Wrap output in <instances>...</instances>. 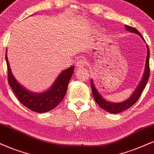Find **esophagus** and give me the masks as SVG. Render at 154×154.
<instances>
[{"mask_svg": "<svg viewBox=\"0 0 154 154\" xmlns=\"http://www.w3.org/2000/svg\"><path fill=\"white\" fill-rule=\"evenodd\" d=\"M76 66H77V68L79 69V68H82L84 67H85V66H86V63L83 61H79L76 63Z\"/></svg>", "mask_w": 154, "mask_h": 154, "instance_id": "esophagus-1", "label": "esophagus"}]
</instances>
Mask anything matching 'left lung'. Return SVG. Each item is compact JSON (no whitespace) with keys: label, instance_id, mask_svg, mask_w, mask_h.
Segmentation results:
<instances>
[{"label":"left lung","instance_id":"obj_1","mask_svg":"<svg viewBox=\"0 0 154 154\" xmlns=\"http://www.w3.org/2000/svg\"><path fill=\"white\" fill-rule=\"evenodd\" d=\"M125 29L127 31H129L130 32H133V33H136L141 37L142 40H144L143 36L138 31L137 29L130 27L129 25H125ZM145 42V40H144ZM147 48V55L146 59V63H145V69L144 72H143V77L140 83L138 85L137 88L134 91L133 94L131 95L128 100H126L125 101H123L122 102H108L106 100L103 98V97L100 94L99 91L95 87V85L94 83V80L92 79H91V91H92L93 97H94V100L96 102L102 107L103 109H104L106 112L112 113V114H118V113L123 112V111L128 109L131 107V106L137 102V101L139 100L140 95H141V92L143 91V89L145 88L147 82L149 80V74H150V69H149V57H150V52L149 46L146 45Z\"/></svg>","mask_w":154,"mask_h":154}]
</instances>
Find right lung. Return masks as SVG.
<instances>
[{
    "instance_id": "add662e5",
    "label": "right lung",
    "mask_w": 154,
    "mask_h": 154,
    "mask_svg": "<svg viewBox=\"0 0 154 154\" xmlns=\"http://www.w3.org/2000/svg\"><path fill=\"white\" fill-rule=\"evenodd\" d=\"M8 67V78L10 86L14 91L18 100L30 110L38 113L49 112L61 102L67 92L68 84L74 72L75 66L65 69L58 75L55 82L48 90L40 93H34L22 86L13 76L5 53Z\"/></svg>"
}]
</instances>
